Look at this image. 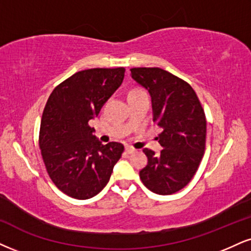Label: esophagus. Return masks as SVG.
<instances>
[{"mask_svg": "<svg viewBox=\"0 0 251 251\" xmlns=\"http://www.w3.org/2000/svg\"><path fill=\"white\" fill-rule=\"evenodd\" d=\"M135 151H136V150L134 149V148H131V147H126V153H129V154L134 153Z\"/></svg>", "mask_w": 251, "mask_h": 251, "instance_id": "1", "label": "esophagus"}]
</instances>
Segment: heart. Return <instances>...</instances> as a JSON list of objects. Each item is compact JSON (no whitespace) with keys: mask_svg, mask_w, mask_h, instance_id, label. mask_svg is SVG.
Segmentation results:
<instances>
[{"mask_svg":"<svg viewBox=\"0 0 251 251\" xmlns=\"http://www.w3.org/2000/svg\"><path fill=\"white\" fill-rule=\"evenodd\" d=\"M142 91H138V89H134V91L130 92V94H136V93H141Z\"/></svg>","mask_w":251,"mask_h":251,"instance_id":"obj_1","label":"heart"}]
</instances>
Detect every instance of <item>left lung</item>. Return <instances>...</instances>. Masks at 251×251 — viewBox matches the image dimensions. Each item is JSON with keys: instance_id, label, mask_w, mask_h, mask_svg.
I'll list each match as a JSON object with an SVG mask.
<instances>
[{"instance_id": "obj_1", "label": "left lung", "mask_w": 251, "mask_h": 251, "mask_svg": "<svg viewBox=\"0 0 251 251\" xmlns=\"http://www.w3.org/2000/svg\"><path fill=\"white\" fill-rule=\"evenodd\" d=\"M131 78L150 93L153 122L162 128L160 154L143 150L148 164L140 171L144 186L169 196L184 188L196 175L206 145V116L194 89L159 67H135Z\"/></svg>"}]
</instances>
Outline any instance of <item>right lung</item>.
Returning <instances> with one entry per match:
<instances>
[{"label":"right lung","instance_id":"right-lung-1","mask_svg":"<svg viewBox=\"0 0 251 251\" xmlns=\"http://www.w3.org/2000/svg\"><path fill=\"white\" fill-rule=\"evenodd\" d=\"M125 72V67L80 71L59 83L45 104L39 130L43 160L55 186L74 199L103 190L125 150L117 142L102 144L89 126Z\"/></svg>","mask_w":251,"mask_h":251}]
</instances>
